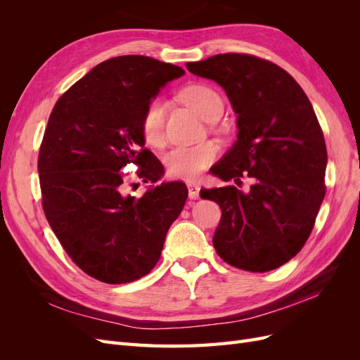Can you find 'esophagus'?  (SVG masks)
Here are the masks:
<instances>
[{
    "instance_id": "34e87169",
    "label": "esophagus",
    "mask_w": 360,
    "mask_h": 360,
    "mask_svg": "<svg viewBox=\"0 0 360 360\" xmlns=\"http://www.w3.org/2000/svg\"><path fill=\"white\" fill-rule=\"evenodd\" d=\"M188 191H189V198L191 200H198L200 198V184L195 181H188L186 183Z\"/></svg>"
}]
</instances>
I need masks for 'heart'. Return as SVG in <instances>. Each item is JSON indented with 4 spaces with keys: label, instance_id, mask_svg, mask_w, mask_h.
<instances>
[{
    "label": "heart",
    "instance_id": "heart-1",
    "mask_svg": "<svg viewBox=\"0 0 360 360\" xmlns=\"http://www.w3.org/2000/svg\"><path fill=\"white\" fill-rule=\"evenodd\" d=\"M181 99L201 118L210 120L222 111V99L212 86L193 84L181 91ZM165 114L167 105L156 99L150 102L141 118V134L151 147H159L165 139ZM217 158V147L213 143L197 146H177L167 155L168 174L177 179H193L209 168Z\"/></svg>",
    "mask_w": 360,
    "mask_h": 360
}]
</instances>
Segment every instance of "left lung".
<instances>
[{"mask_svg": "<svg viewBox=\"0 0 360 360\" xmlns=\"http://www.w3.org/2000/svg\"><path fill=\"white\" fill-rule=\"evenodd\" d=\"M186 68L219 84L237 114V141L210 172L224 181L255 180L248 193L201 189L222 210L216 252L242 270L278 269L307 243L326 193L328 151L317 115L292 76L270 61L219 53Z\"/></svg>", "mask_w": 360, "mask_h": 360, "instance_id": "1", "label": "left lung"}]
</instances>
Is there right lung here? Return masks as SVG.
<instances>
[{"label": "right lung", "instance_id": "right-lung-1", "mask_svg": "<svg viewBox=\"0 0 360 360\" xmlns=\"http://www.w3.org/2000/svg\"><path fill=\"white\" fill-rule=\"evenodd\" d=\"M184 70L144 56L97 64L53 106L39 151L41 205L73 263L106 284H126L156 266L168 228L188 198L181 181L123 195L122 171L156 183L163 167L144 148L141 118Z\"/></svg>", "mask_w": 360, "mask_h": 360}]
</instances>
